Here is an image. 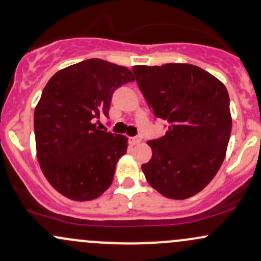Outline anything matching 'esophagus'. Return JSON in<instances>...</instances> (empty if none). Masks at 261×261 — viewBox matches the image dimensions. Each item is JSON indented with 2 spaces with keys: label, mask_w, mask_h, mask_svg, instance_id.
<instances>
[{
  "label": "esophagus",
  "mask_w": 261,
  "mask_h": 261,
  "mask_svg": "<svg viewBox=\"0 0 261 261\" xmlns=\"http://www.w3.org/2000/svg\"><path fill=\"white\" fill-rule=\"evenodd\" d=\"M142 141V137L141 136H134V137H130V142L133 145H137L140 144V142Z\"/></svg>",
  "instance_id": "obj_1"
}]
</instances>
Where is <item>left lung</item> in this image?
Wrapping results in <instances>:
<instances>
[{"instance_id":"1","label":"left lung","mask_w":261,"mask_h":261,"mask_svg":"<svg viewBox=\"0 0 261 261\" xmlns=\"http://www.w3.org/2000/svg\"><path fill=\"white\" fill-rule=\"evenodd\" d=\"M134 74L165 136L148 141L152 159L142 165L146 179L167 198L186 199L218 172L231 133L228 90L192 64L136 65Z\"/></svg>"}]
</instances>
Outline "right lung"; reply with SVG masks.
Wrapping results in <instances>:
<instances>
[{
  "label": "right lung",
  "instance_id": "right-lung-1",
  "mask_svg": "<svg viewBox=\"0 0 261 261\" xmlns=\"http://www.w3.org/2000/svg\"><path fill=\"white\" fill-rule=\"evenodd\" d=\"M127 68L88 59L54 74L34 110L37 157L48 182L74 200H90L110 187L127 139L100 130L114 91L134 82Z\"/></svg>",
  "mask_w": 261,
  "mask_h": 261
}]
</instances>
